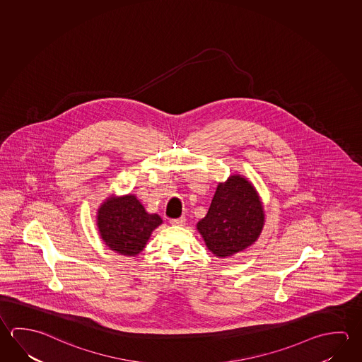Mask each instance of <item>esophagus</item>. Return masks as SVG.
Masks as SVG:
<instances>
[{"instance_id": "1", "label": "esophagus", "mask_w": 362, "mask_h": 362, "mask_svg": "<svg viewBox=\"0 0 362 362\" xmlns=\"http://www.w3.org/2000/svg\"><path fill=\"white\" fill-rule=\"evenodd\" d=\"M185 217H180V218H174V220H170V223L174 225V226H184L185 225Z\"/></svg>"}]
</instances>
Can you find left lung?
Here are the masks:
<instances>
[{
    "label": "left lung",
    "mask_w": 362,
    "mask_h": 362,
    "mask_svg": "<svg viewBox=\"0 0 362 362\" xmlns=\"http://www.w3.org/2000/svg\"><path fill=\"white\" fill-rule=\"evenodd\" d=\"M263 202L253 183L231 174L217 184L207 215L196 228L206 247L217 258H228L252 247L264 228Z\"/></svg>",
    "instance_id": "1"
}]
</instances>
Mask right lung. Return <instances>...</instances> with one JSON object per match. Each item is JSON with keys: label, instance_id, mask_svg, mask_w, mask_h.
Instances as JSON below:
<instances>
[{"label": "right lung", "instance_id": "obj_1", "mask_svg": "<svg viewBox=\"0 0 362 362\" xmlns=\"http://www.w3.org/2000/svg\"><path fill=\"white\" fill-rule=\"evenodd\" d=\"M161 223L163 218L148 214L134 194L107 197L96 214L102 240L110 250L126 257L139 255Z\"/></svg>", "mask_w": 362, "mask_h": 362}]
</instances>
